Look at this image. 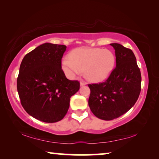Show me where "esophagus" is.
Returning <instances> with one entry per match:
<instances>
[{
	"label": "esophagus",
	"instance_id": "1",
	"mask_svg": "<svg viewBox=\"0 0 159 159\" xmlns=\"http://www.w3.org/2000/svg\"><path fill=\"white\" fill-rule=\"evenodd\" d=\"M86 85V83H84V82H83V81L80 83V85L81 86V87H82V86H84V85Z\"/></svg>",
	"mask_w": 159,
	"mask_h": 159
}]
</instances>
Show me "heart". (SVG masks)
Segmentation results:
<instances>
[{"mask_svg": "<svg viewBox=\"0 0 159 159\" xmlns=\"http://www.w3.org/2000/svg\"><path fill=\"white\" fill-rule=\"evenodd\" d=\"M116 57L111 50L102 48H77L61 61V69L69 79L84 72L85 79L98 83L106 80L114 69Z\"/></svg>", "mask_w": 159, "mask_h": 159, "instance_id": "b5f03b06", "label": "heart"}]
</instances>
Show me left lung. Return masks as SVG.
Instances as JSON below:
<instances>
[{"label": "left lung", "instance_id": "1", "mask_svg": "<svg viewBox=\"0 0 159 159\" xmlns=\"http://www.w3.org/2000/svg\"><path fill=\"white\" fill-rule=\"evenodd\" d=\"M115 50L116 66L105 82L89 84L88 105L98 118L111 120L129 111L141 91V73L131 50L111 43Z\"/></svg>", "mask_w": 159, "mask_h": 159}]
</instances>
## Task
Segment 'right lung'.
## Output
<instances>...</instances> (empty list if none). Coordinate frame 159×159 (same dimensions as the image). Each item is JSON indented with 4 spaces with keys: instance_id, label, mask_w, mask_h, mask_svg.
<instances>
[{
    "instance_id": "add662e5",
    "label": "right lung",
    "mask_w": 159,
    "mask_h": 159,
    "mask_svg": "<svg viewBox=\"0 0 159 159\" xmlns=\"http://www.w3.org/2000/svg\"><path fill=\"white\" fill-rule=\"evenodd\" d=\"M66 46L45 43L23 58L17 88L21 104L28 114L45 123L60 121L69 107L70 98L80 83L66 79L61 58Z\"/></svg>"
}]
</instances>
